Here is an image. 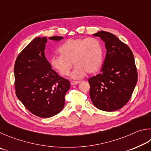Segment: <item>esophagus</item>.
<instances>
[{"label": "esophagus", "instance_id": "34e87169", "mask_svg": "<svg viewBox=\"0 0 151 151\" xmlns=\"http://www.w3.org/2000/svg\"><path fill=\"white\" fill-rule=\"evenodd\" d=\"M80 81H71L70 82V84L71 86H76L78 85V83H80Z\"/></svg>", "mask_w": 151, "mask_h": 151}]
</instances>
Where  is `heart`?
<instances>
[{
    "label": "heart",
    "instance_id": "heart-1",
    "mask_svg": "<svg viewBox=\"0 0 151 151\" xmlns=\"http://www.w3.org/2000/svg\"><path fill=\"white\" fill-rule=\"evenodd\" d=\"M60 55L50 59L53 68L61 76H67L76 65L71 78L80 80L88 73H94L101 67L104 51L100 42L94 38L69 39L59 47Z\"/></svg>",
    "mask_w": 151,
    "mask_h": 151
}]
</instances>
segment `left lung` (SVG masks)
Instances as JSON below:
<instances>
[{
    "label": "left lung",
    "mask_w": 151,
    "mask_h": 151,
    "mask_svg": "<svg viewBox=\"0 0 151 151\" xmlns=\"http://www.w3.org/2000/svg\"><path fill=\"white\" fill-rule=\"evenodd\" d=\"M93 35L105 43L106 55L99 74L89 79V96L97 109L113 111L129 101L137 82L133 52L117 36L105 31Z\"/></svg>",
    "instance_id": "obj_1"
}]
</instances>
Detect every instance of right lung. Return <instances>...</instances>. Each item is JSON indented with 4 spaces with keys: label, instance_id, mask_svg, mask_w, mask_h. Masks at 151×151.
<instances>
[{
    "label": "right lung",
    "instance_id": "obj_1",
    "mask_svg": "<svg viewBox=\"0 0 151 151\" xmlns=\"http://www.w3.org/2000/svg\"><path fill=\"white\" fill-rule=\"evenodd\" d=\"M62 36L50 37L60 41ZM46 37L34 38L16 60L14 73L16 95L29 111L38 117L48 118L64 107L70 81L58 75L45 57Z\"/></svg>",
    "mask_w": 151,
    "mask_h": 151
}]
</instances>
